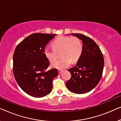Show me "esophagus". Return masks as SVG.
<instances>
[{"label": "esophagus", "instance_id": "obj_1", "mask_svg": "<svg viewBox=\"0 0 121 121\" xmlns=\"http://www.w3.org/2000/svg\"><path fill=\"white\" fill-rule=\"evenodd\" d=\"M62 72H63L62 70H58V73H59V74H60L61 73H62Z\"/></svg>", "mask_w": 121, "mask_h": 121}]
</instances>
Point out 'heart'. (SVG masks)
I'll use <instances>...</instances> for the list:
<instances>
[{
	"label": "heart",
	"mask_w": 121,
	"mask_h": 121,
	"mask_svg": "<svg viewBox=\"0 0 121 121\" xmlns=\"http://www.w3.org/2000/svg\"><path fill=\"white\" fill-rule=\"evenodd\" d=\"M52 49L46 47L44 50L45 57L50 62H53L57 58V52L61 51L62 59L56 60L51 64V67L59 70L68 67L72 61L75 62L82 55V45L78 38L59 36L52 42Z\"/></svg>",
	"instance_id": "heart-1"
}]
</instances>
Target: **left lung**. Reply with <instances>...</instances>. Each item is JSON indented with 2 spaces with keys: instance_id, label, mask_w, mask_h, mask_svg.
Wrapping results in <instances>:
<instances>
[{
  "instance_id": "8db88e82",
  "label": "left lung",
  "mask_w": 121,
  "mask_h": 121,
  "mask_svg": "<svg viewBox=\"0 0 121 121\" xmlns=\"http://www.w3.org/2000/svg\"><path fill=\"white\" fill-rule=\"evenodd\" d=\"M71 35L82 41V51L76 65L68 69L72 77L65 84L67 89L73 93H87L96 86L101 78L104 57L93 39L80 34Z\"/></svg>"
}]
</instances>
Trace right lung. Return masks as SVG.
<instances>
[{
  "label": "right lung",
  "mask_w": 121,
  "mask_h": 121,
  "mask_svg": "<svg viewBox=\"0 0 121 121\" xmlns=\"http://www.w3.org/2000/svg\"><path fill=\"white\" fill-rule=\"evenodd\" d=\"M56 34H33L17 46L13 56V73L17 83L28 95L42 97L52 91L57 69L46 71L49 62L44 54L49 41Z\"/></svg>",
  "instance_id": "1"
}]
</instances>
